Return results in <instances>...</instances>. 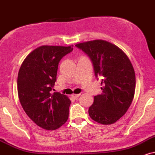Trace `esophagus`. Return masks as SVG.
I'll return each mask as SVG.
<instances>
[{
	"mask_svg": "<svg viewBox=\"0 0 155 155\" xmlns=\"http://www.w3.org/2000/svg\"><path fill=\"white\" fill-rule=\"evenodd\" d=\"M80 95H81V94H72V97L74 99H77Z\"/></svg>",
	"mask_w": 155,
	"mask_h": 155,
	"instance_id": "1",
	"label": "esophagus"
}]
</instances>
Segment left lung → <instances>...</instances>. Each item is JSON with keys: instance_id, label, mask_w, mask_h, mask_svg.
<instances>
[{"instance_id": "1", "label": "left lung", "mask_w": 155, "mask_h": 155, "mask_svg": "<svg viewBox=\"0 0 155 155\" xmlns=\"http://www.w3.org/2000/svg\"><path fill=\"white\" fill-rule=\"evenodd\" d=\"M75 46L90 58L97 79L102 78V93L94 96L89 116L99 124H114L133 101L136 76L131 61L120 48L107 41L93 40Z\"/></svg>"}]
</instances>
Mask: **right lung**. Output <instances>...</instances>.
Returning a JSON list of instances; mask_svg holds the SVG:
<instances>
[{"mask_svg": "<svg viewBox=\"0 0 155 155\" xmlns=\"http://www.w3.org/2000/svg\"><path fill=\"white\" fill-rule=\"evenodd\" d=\"M72 50L71 46H41L20 67L17 89L21 105L29 118L44 129H57L68 120L71 100L60 92H50L60 61Z\"/></svg>", "mask_w": 155, "mask_h": 155, "instance_id": "1", "label": "right lung"}]
</instances>
